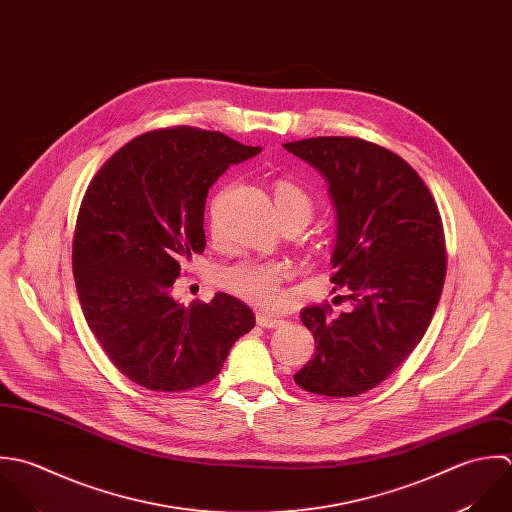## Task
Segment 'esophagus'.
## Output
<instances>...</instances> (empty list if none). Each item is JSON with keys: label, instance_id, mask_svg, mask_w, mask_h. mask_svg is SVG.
Masks as SVG:
<instances>
[{"label": "esophagus", "instance_id": "esophagus-1", "mask_svg": "<svg viewBox=\"0 0 512 512\" xmlns=\"http://www.w3.org/2000/svg\"><path fill=\"white\" fill-rule=\"evenodd\" d=\"M256 324L260 328H282L284 326V320L282 318H276V316H270V314H264V312H258L256 314Z\"/></svg>", "mask_w": 512, "mask_h": 512}]
</instances>
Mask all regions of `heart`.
I'll use <instances>...</instances> for the list:
<instances>
[{"mask_svg": "<svg viewBox=\"0 0 512 512\" xmlns=\"http://www.w3.org/2000/svg\"><path fill=\"white\" fill-rule=\"evenodd\" d=\"M274 200L284 224L302 222L306 226L316 210L314 196L302 184L290 178H278L274 182ZM290 274V266L282 262L240 260L222 268L218 274V282L230 294L256 308H272L280 302L282 286L290 278Z\"/></svg>", "mask_w": 512, "mask_h": 512, "instance_id": "heart-1", "label": "heart"}]
</instances>
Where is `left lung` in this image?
<instances>
[{
  "label": "left lung",
  "instance_id": "1",
  "mask_svg": "<svg viewBox=\"0 0 512 512\" xmlns=\"http://www.w3.org/2000/svg\"><path fill=\"white\" fill-rule=\"evenodd\" d=\"M322 172L338 212L334 290L349 312H300L316 353L294 381L316 395L355 397L385 381L425 336L439 304L445 232L433 194L399 155L357 137L284 145Z\"/></svg>",
  "mask_w": 512,
  "mask_h": 512
}]
</instances>
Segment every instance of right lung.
Wrapping results in <instances>:
<instances>
[{
  "mask_svg": "<svg viewBox=\"0 0 512 512\" xmlns=\"http://www.w3.org/2000/svg\"><path fill=\"white\" fill-rule=\"evenodd\" d=\"M258 153L218 131L157 129L111 155L85 190L73 234L77 296L111 363L145 389L212 381L256 324L234 296L180 306L172 286L206 246L208 188Z\"/></svg>",
  "mask_w": 512,
  "mask_h": 512,
  "instance_id": "1",
  "label": "right lung"
}]
</instances>
